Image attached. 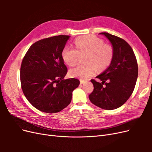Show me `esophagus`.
I'll return each mask as SVG.
<instances>
[{"label": "esophagus", "mask_w": 152, "mask_h": 152, "mask_svg": "<svg viewBox=\"0 0 152 152\" xmlns=\"http://www.w3.org/2000/svg\"><path fill=\"white\" fill-rule=\"evenodd\" d=\"M80 84H85V83H86V81L83 80H80Z\"/></svg>", "instance_id": "esophagus-1"}]
</instances>
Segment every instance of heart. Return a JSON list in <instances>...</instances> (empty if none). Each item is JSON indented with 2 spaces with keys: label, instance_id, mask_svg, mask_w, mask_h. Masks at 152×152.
Wrapping results in <instances>:
<instances>
[{
  "label": "heart",
  "instance_id": "1",
  "mask_svg": "<svg viewBox=\"0 0 152 152\" xmlns=\"http://www.w3.org/2000/svg\"><path fill=\"white\" fill-rule=\"evenodd\" d=\"M76 49L65 47L62 50L63 59L68 65L74 66L80 54H85V65H79L70 70L69 73L73 77L87 79L93 75L96 69L98 71L105 70L111 63L113 49L111 45L104 44V41L94 35L83 36L75 41Z\"/></svg>",
  "mask_w": 152,
  "mask_h": 152
}]
</instances>
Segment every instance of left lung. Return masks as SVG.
I'll return each instance as SVG.
<instances>
[{"label":"left lung","mask_w":152,"mask_h":152,"mask_svg":"<svg viewBox=\"0 0 152 152\" xmlns=\"http://www.w3.org/2000/svg\"><path fill=\"white\" fill-rule=\"evenodd\" d=\"M99 34L104 35L112 44L113 56L107 70L96 77L102 82L91 80L94 90L89 98L101 108L114 110L121 107L131 96L138 75V66L133 50L126 41L106 32Z\"/></svg>","instance_id":"left-lung-1"}]
</instances>
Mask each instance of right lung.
Wrapping results in <instances>:
<instances>
[{"mask_svg":"<svg viewBox=\"0 0 152 152\" xmlns=\"http://www.w3.org/2000/svg\"><path fill=\"white\" fill-rule=\"evenodd\" d=\"M68 35L44 39L32 44L23 59L20 80L23 92L37 110L48 113L60 112L70 103L80 81L63 79L67 73L61 53Z\"/></svg>","mask_w":152,"mask_h":152,"instance_id":"obj_1","label":"right lung"}]
</instances>
